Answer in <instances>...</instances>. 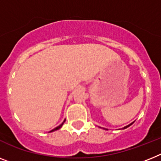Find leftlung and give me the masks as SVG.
I'll use <instances>...</instances> for the list:
<instances>
[{
	"label": "left lung",
	"instance_id": "obj_1",
	"mask_svg": "<svg viewBox=\"0 0 161 161\" xmlns=\"http://www.w3.org/2000/svg\"><path fill=\"white\" fill-rule=\"evenodd\" d=\"M133 123L134 122H133V123H131L130 124H129V125H127V126H125V127H124V128H123V129H127V128H129V126H131V125H132V124H133ZM100 128H101V127H100ZM106 130H108V129H106Z\"/></svg>",
	"mask_w": 161,
	"mask_h": 161
}]
</instances>
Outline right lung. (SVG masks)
<instances>
[{"label": "right lung", "instance_id": "1", "mask_svg": "<svg viewBox=\"0 0 161 161\" xmlns=\"http://www.w3.org/2000/svg\"><path fill=\"white\" fill-rule=\"evenodd\" d=\"M64 122H65V119H64V122L62 123L61 124H60V125H59V126H58V127H56V128H55V129H52V130H51V131H50V133H51V132H54V131H56V130H58V129H60V128H61V127H62V125H63V124H64Z\"/></svg>", "mask_w": 161, "mask_h": 161}]
</instances>
